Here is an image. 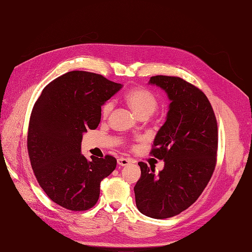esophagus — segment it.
<instances>
[{"label":"esophagus","mask_w":252,"mask_h":252,"mask_svg":"<svg viewBox=\"0 0 252 252\" xmlns=\"http://www.w3.org/2000/svg\"><path fill=\"white\" fill-rule=\"evenodd\" d=\"M118 164L120 166H126L128 164H130V159L125 158H118Z\"/></svg>","instance_id":"esophagus-1"}]
</instances>
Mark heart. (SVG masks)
<instances>
[{
	"instance_id": "1",
	"label": "heart",
	"mask_w": 252,
	"mask_h": 252,
	"mask_svg": "<svg viewBox=\"0 0 252 252\" xmlns=\"http://www.w3.org/2000/svg\"><path fill=\"white\" fill-rule=\"evenodd\" d=\"M127 104L139 117H148L154 113L158 106V97L154 93L144 87H135L129 90L125 95ZM113 107L112 102H107L102 106L101 113L103 118H107Z\"/></svg>"
}]
</instances>
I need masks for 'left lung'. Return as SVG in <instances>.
<instances>
[{
	"label": "left lung",
	"instance_id": "obj_1",
	"mask_svg": "<svg viewBox=\"0 0 252 252\" xmlns=\"http://www.w3.org/2000/svg\"><path fill=\"white\" fill-rule=\"evenodd\" d=\"M149 83L164 89L171 101L150 151L165 166L156 173L139 162L134 195L140 212L161 220L186 210L207 186L217 164L218 123L207 96L192 84L169 75L151 77Z\"/></svg>",
	"mask_w": 252,
	"mask_h": 252
}]
</instances>
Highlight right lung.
Listing matches in <instances>:
<instances>
[{
    "label": "right lung",
    "instance_id": "right-lung-1",
    "mask_svg": "<svg viewBox=\"0 0 252 252\" xmlns=\"http://www.w3.org/2000/svg\"><path fill=\"white\" fill-rule=\"evenodd\" d=\"M122 88L103 75L74 70L45 86L30 114L27 150L37 183L51 201L72 211L93 208L101 181L117 159L81 154L83 133L95 129L101 106Z\"/></svg>",
    "mask_w": 252,
    "mask_h": 252
}]
</instances>
